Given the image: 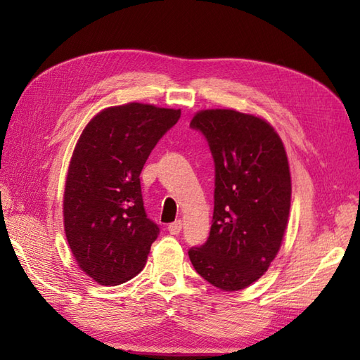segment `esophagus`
Returning a JSON list of instances; mask_svg holds the SVG:
<instances>
[{"label":"esophagus","instance_id":"34e87169","mask_svg":"<svg viewBox=\"0 0 360 360\" xmlns=\"http://www.w3.org/2000/svg\"><path fill=\"white\" fill-rule=\"evenodd\" d=\"M182 229V221L181 219H176L174 223H172L170 226H168V232H170L172 235H178L181 232Z\"/></svg>","mask_w":360,"mask_h":360}]
</instances>
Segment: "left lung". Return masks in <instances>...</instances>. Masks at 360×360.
I'll list each match as a JSON object with an SVG mask.
<instances>
[{
  "instance_id": "obj_1",
  "label": "left lung",
  "mask_w": 360,
  "mask_h": 360,
  "mask_svg": "<svg viewBox=\"0 0 360 360\" xmlns=\"http://www.w3.org/2000/svg\"><path fill=\"white\" fill-rule=\"evenodd\" d=\"M215 162L209 238L190 248L195 271L223 290H240L267 271L281 246L290 207V173L280 136L266 120L235 110L196 112Z\"/></svg>"
}]
</instances>
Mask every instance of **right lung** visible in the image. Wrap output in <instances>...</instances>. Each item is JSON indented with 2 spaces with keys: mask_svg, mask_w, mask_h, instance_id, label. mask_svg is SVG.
Instances as JSON below:
<instances>
[{
  "mask_svg": "<svg viewBox=\"0 0 360 360\" xmlns=\"http://www.w3.org/2000/svg\"><path fill=\"white\" fill-rule=\"evenodd\" d=\"M181 110L111 106L91 119L68 170L65 233L75 262L105 286L131 280L147 263L159 227L143 209L141 172Z\"/></svg>",
  "mask_w": 360,
  "mask_h": 360,
  "instance_id": "1",
  "label": "right lung"
}]
</instances>
